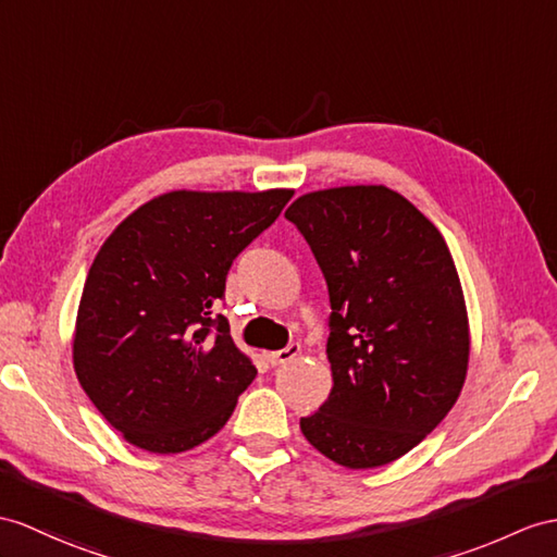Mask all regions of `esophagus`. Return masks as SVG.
Masks as SVG:
<instances>
[{
    "instance_id": "obj_1",
    "label": "esophagus",
    "mask_w": 557,
    "mask_h": 557,
    "mask_svg": "<svg viewBox=\"0 0 557 557\" xmlns=\"http://www.w3.org/2000/svg\"><path fill=\"white\" fill-rule=\"evenodd\" d=\"M300 355V343H290L288 347H283V349H278V351H267V361L271 363V366H278V363H286V361H290L293 357H297Z\"/></svg>"
}]
</instances>
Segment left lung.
<instances>
[{
    "instance_id": "left-lung-1",
    "label": "left lung",
    "mask_w": 557,
    "mask_h": 557,
    "mask_svg": "<svg viewBox=\"0 0 557 557\" xmlns=\"http://www.w3.org/2000/svg\"><path fill=\"white\" fill-rule=\"evenodd\" d=\"M286 220L314 252L333 309V389L300 418L302 435L337 466H387L442 423L466 383L470 331L454 257L387 186L305 194Z\"/></svg>"
}]
</instances>
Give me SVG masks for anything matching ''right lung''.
Listing matches in <instances>:
<instances>
[{"mask_svg":"<svg viewBox=\"0 0 557 557\" xmlns=\"http://www.w3.org/2000/svg\"><path fill=\"white\" fill-rule=\"evenodd\" d=\"M290 198V188L170 191L106 238L79 300L73 366L129 444L182 454L234 413L257 369L212 309L238 252Z\"/></svg>","mask_w":557,"mask_h":557,"instance_id":"1","label":"right lung"}]
</instances>
